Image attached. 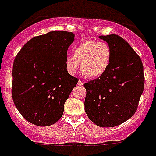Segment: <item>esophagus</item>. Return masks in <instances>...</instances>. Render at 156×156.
<instances>
[{"instance_id":"34e87169","label":"esophagus","mask_w":156,"mask_h":156,"mask_svg":"<svg viewBox=\"0 0 156 156\" xmlns=\"http://www.w3.org/2000/svg\"><path fill=\"white\" fill-rule=\"evenodd\" d=\"M82 85H83V81H81V80H79V81H78V86H81Z\"/></svg>"}]
</instances>
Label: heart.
I'll return each instance as SVG.
<instances>
[{"instance_id":"heart-1","label":"heart","mask_w":156,"mask_h":156,"mask_svg":"<svg viewBox=\"0 0 156 156\" xmlns=\"http://www.w3.org/2000/svg\"><path fill=\"white\" fill-rule=\"evenodd\" d=\"M112 62V50L108 44L87 40L74 48L73 54L65 57V68L71 75L81 70L87 78H98L105 73Z\"/></svg>"}]
</instances>
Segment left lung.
<instances>
[{
  "label": "left lung",
  "instance_id": "left-lung-1",
  "mask_svg": "<svg viewBox=\"0 0 156 156\" xmlns=\"http://www.w3.org/2000/svg\"><path fill=\"white\" fill-rule=\"evenodd\" d=\"M112 50L108 69L99 78L85 83V111L98 126H117L137 110L144 90L145 77L140 57L117 34L99 36Z\"/></svg>",
  "mask_w": 156,
  "mask_h": 156
}]
</instances>
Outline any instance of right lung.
<instances>
[{
    "instance_id": "1",
    "label": "right lung",
    "mask_w": 156,
    "mask_h": 156,
    "mask_svg": "<svg viewBox=\"0 0 156 156\" xmlns=\"http://www.w3.org/2000/svg\"><path fill=\"white\" fill-rule=\"evenodd\" d=\"M72 32L54 30L27 42L13 65L12 98L27 121L49 126L62 118L64 105L78 79L65 68Z\"/></svg>"
}]
</instances>
